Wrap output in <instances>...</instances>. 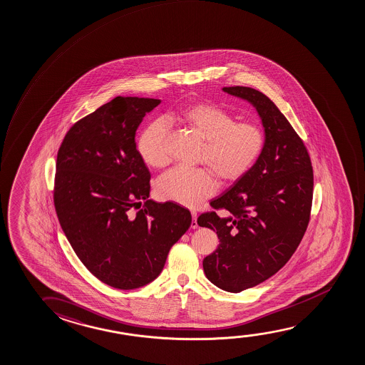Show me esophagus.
<instances>
[{
  "label": "esophagus",
  "instance_id": "1",
  "mask_svg": "<svg viewBox=\"0 0 365 365\" xmlns=\"http://www.w3.org/2000/svg\"><path fill=\"white\" fill-rule=\"evenodd\" d=\"M190 215H192V222H190V227H198V222H197V212L192 211L190 212Z\"/></svg>",
  "mask_w": 365,
  "mask_h": 365
}]
</instances>
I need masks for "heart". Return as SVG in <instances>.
Returning <instances> with one entry per match:
<instances>
[{
    "instance_id": "b5f03b06",
    "label": "heart",
    "mask_w": 365,
    "mask_h": 365,
    "mask_svg": "<svg viewBox=\"0 0 365 365\" xmlns=\"http://www.w3.org/2000/svg\"><path fill=\"white\" fill-rule=\"evenodd\" d=\"M167 122H180L205 139L200 163L210 167L188 169L175 167L157 182V195L164 201L196 207L216 193V175L232 183L247 175L266 147L264 128L254 122H236V116L212 103H190L167 116ZM168 125L155 120L144 128L137 149L145 164L163 168L170 160L167 142Z\"/></svg>"
}]
</instances>
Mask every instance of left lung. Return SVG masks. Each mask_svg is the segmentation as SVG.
Here are the masks:
<instances>
[{
	"label": "left lung",
	"mask_w": 365,
	"mask_h": 365,
	"mask_svg": "<svg viewBox=\"0 0 365 365\" xmlns=\"http://www.w3.org/2000/svg\"><path fill=\"white\" fill-rule=\"evenodd\" d=\"M223 90L252 103L266 133L254 168L210 203L215 211L197 218L220 240L216 251L203 259L207 279L240 292L275 275L302 242L312 215L314 172L302 138L274 101L249 86ZM220 209L225 210L221 217Z\"/></svg>",
	"instance_id": "left-lung-1"
}]
</instances>
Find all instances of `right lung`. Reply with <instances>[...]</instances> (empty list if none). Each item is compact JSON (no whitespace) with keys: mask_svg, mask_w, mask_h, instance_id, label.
Returning a JSON list of instances; mask_svg holds the SVG:
<instances>
[{"mask_svg":"<svg viewBox=\"0 0 365 365\" xmlns=\"http://www.w3.org/2000/svg\"><path fill=\"white\" fill-rule=\"evenodd\" d=\"M159 103L116 96L73 124L58 148L53 196L60 226L85 267L120 290L153 281L192 222L185 207L148 200L150 173L134 138Z\"/></svg>","mask_w":365,"mask_h":365,"instance_id":"add662e5","label":"right lung"}]
</instances>
